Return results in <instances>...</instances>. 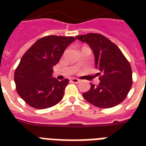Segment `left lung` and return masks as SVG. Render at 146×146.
<instances>
[{
  "mask_svg": "<svg viewBox=\"0 0 146 146\" xmlns=\"http://www.w3.org/2000/svg\"><path fill=\"white\" fill-rule=\"evenodd\" d=\"M73 40L72 36H44L23 54L15 71L14 80L18 94L27 105L43 110L62 99L69 80L62 76L53 77V66Z\"/></svg>",
  "mask_w": 146,
  "mask_h": 146,
  "instance_id": "1",
  "label": "left lung"
}]
</instances>
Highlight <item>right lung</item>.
I'll list each match as a JSON object with an SVG mask.
<instances>
[{
    "label": "right lung",
    "instance_id": "obj_1",
    "mask_svg": "<svg viewBox=\"0 0 146 146\" xmlns=\"http://www.w3.org/2000/svg\"><path fill=\"white\" fill-rule=\"evenodd\" d=\"M86 42L94 51L98 81L91 84L84 98L97 107L111 108L121 103L131 88V65L119 48L98 33H88L76 37Z\"/></svg>",
    "mask_w": 146,
    "mask_h": 146
}]
</instances>
